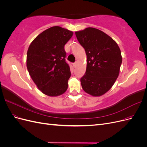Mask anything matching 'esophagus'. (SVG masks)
Here are the masks:
<instances>
[{"mask_svg":"<svg viewBox=\"0 0 147 147\" xmlns=\"http://www.w3.org/2000/svg\"><path fill=\"white\" fill-rule=\"evenodd\" d=\"M77 62H75V63H73V66H74V67H76V65H77Z\"/></svg>","mask_w":147,"mask_h":147,"instance_id":"34e87169","label":"esophagus"}]
</instances>
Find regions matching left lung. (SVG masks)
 Masks as SVG:
<instances>
[{
	"label": "left lung",
	"instance_id": "left-lung-1",
	"mask_svg": "<svg viewBox=\"0 0 147 147\" xmlns=\"http://www.w3.org/2000/svg\"><path fill=\"white\" fill-rule=\"evenodd\" d=\"M75 35L87 56L86 72L80 79L83 90L92 96H100L112 87L118 77L121 51L112 38L97 29L87 28Z\"/></svg>",
	"mask_w": 147,
	"mask_h": 147
}]
</instances>
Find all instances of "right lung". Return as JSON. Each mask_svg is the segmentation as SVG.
<instances>
[{"mask_svg":"<svg viewBox=\"0 0 147 147\" xmlns=\"http://www.w3.org/2000/svg\"><path fill=\"white\" fill-rule=\"evenodd\" d=\"M72 31L59 26L44 30L35 38L27 53L28 70L36 86L48 96H58L67 90L70 77L64 45Z\"/></svg>","mask_w":147,"mask_h":147,"instance_id":"obj_1","label":"right lung"}]
</instances>
